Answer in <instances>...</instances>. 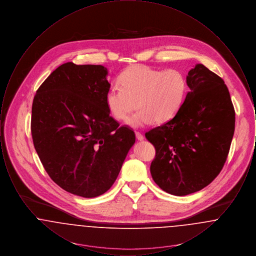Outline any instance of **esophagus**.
Masks as SVG:
<instances>
[{
	"instance_id": "esophagus-1",
	"label": "esophagus",
	"mask_w": 256,
	"mask_h": 256,
	"mask_svg": "<svg viewBox=\"0 0 256 256\" xmlns=\"http://www.w3.org/2000/svg\"><path fill=\"white\" fill-rule=\"evenodd\" d=\"M135 135H136V138L139 140V141H142L143 139H144V136H143V134H140V132H135Z\"/></svg>"
}]
</instances>
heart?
Instances as JSON below:
<instances>
[{"label": "heart", "instance_id": "obj_1", "mask_svg": "<svg viewBox=\"0 0 256 256\" xmlns=\"http://www.w3.org/2000/svg\"><path fill=\"white\" fill-rule=\"evenodd\" d=\"M120 86H111L106 104L112 116L132 126L152 122H168L180 110L187 90L186 78L176 69L160 70L146 65H135L119 78Z\"/></svg>", "mask_w": 256, "mask_h": 256}]
</instances>
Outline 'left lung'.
<instances>
[{
  "instance_id": "1",
  "label": "left lung",
  "mask_w": 256,
  "mask_h": 256,
  "mask_svg": "<svg viewBox=\"0 0 256 256\" xmlns=\"http://www.w3.org/2000/svg\"><path fill=\"white\" fill-rule=\"evenodd\" d=\"M186 82L190 91L174 117L145 134L156 148L152 176L174 196L195 193L217 178L235 130V110L222 78L196 64Z\"/></svg>"
}]
</instances>
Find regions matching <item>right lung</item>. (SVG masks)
Segmentation results:
<instances>
[{
  "mask_svg": "<svg viewBox=\"0 0 256 256\" xmlns=\"http://www.w3.org/2000/svg\"><path fill=\"white\" fill-rule=\"evenodd\" d=\"M108 70L67 62L37 89L30 130L50 178L65 191L95 198L110 190L135 142L110 115Z\"/></svg>",
  "mask_w": 256,
  "mask_h": 256,
  "instance_id": "add662e5",
  "label": "right lung"
}]
</instances>
